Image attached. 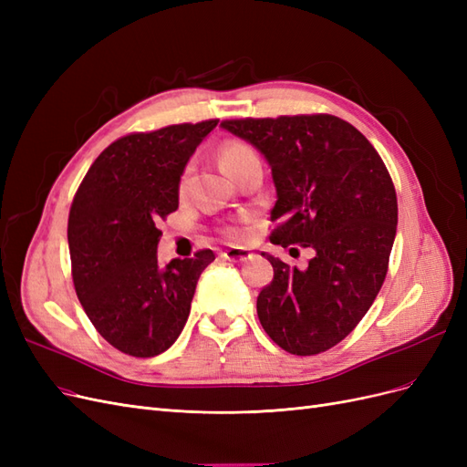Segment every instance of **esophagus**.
<instances>
[{
	"instance_id": "esophagus-1",
	"label": "esophagus",
	"mask_w": 467,
	"mask_h": 467,
	"mask_svg": "<svg viewBox=\"0 0 467 467\" xmlns=\"http://www.w3.org/2000/svg\"><path fill=\"white\" fill-rule=\"evenodd\" d=\"M222 257L223 259H228V261H247V259H251V253L247 251V249H237V247H232V249H225L223 253H222Z\"/></svg>"
}]
</instances>
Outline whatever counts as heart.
Segmentation results:
<instances>
[{
    "label": "heart",
    "instance_id": "obj_1",
    "mask_svg": "<svg viewBox=\"0 0 467 467\" xmlns=\"http://www.w3.org/2000/svg\"><path fill=\"white\" fill-rule=\"evenodd\" d=\"M218 160L223 171L232 177H235L249 163L259 161L255 150H253L249 144L242 142V140H225V142H222L218 148ZM225 235H228V239H232V242H242L245 237V232L242 228H237V225H232V228L225 230Z\"/></svg>",
    "mask_w": 467,
    "mask_h": 467
}]
</instances>
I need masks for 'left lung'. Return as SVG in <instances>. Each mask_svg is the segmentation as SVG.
I'll return each instance as SVG.
<instances>
[{"mask_svg": "<svg viewBox=\"0 0 467 467\" xmlns=\"http://www.w3.org/2000/svg\"><path fill=\"white\" fill-rule=\"evenodd\" d=\"M220 126L247 140L271 165V220L278 223L271 242L316 251L302 271L266 255L275 276L257 298L259 321L290 355H319L357 327L384 285L398 230L391 177L368 140L333 115Z\"/></svg>", "mask_w": 467, "mask_h": 467, "instance_id": "1", "label": "left lung"}]
</instances>
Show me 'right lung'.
I'll return each instance as SVG.
<instances>
[{"instance_id":"obj_1","label":"right lung","mask_w":467,"mask_h":467,"mask_svg":"<svg viewBox=\"0 0 467 467\" xmlns=\"http://www.w3.org/2000/svg\"><path fill=\"white\" fill-rule=\"evenodd\" d=\"M218 119L119 138L93 161L74 196L67 244L78 298L107 343L158 357L185 327L210 249L160 266V220L179 206V181Z\"/></svg>"}]
</instances>
